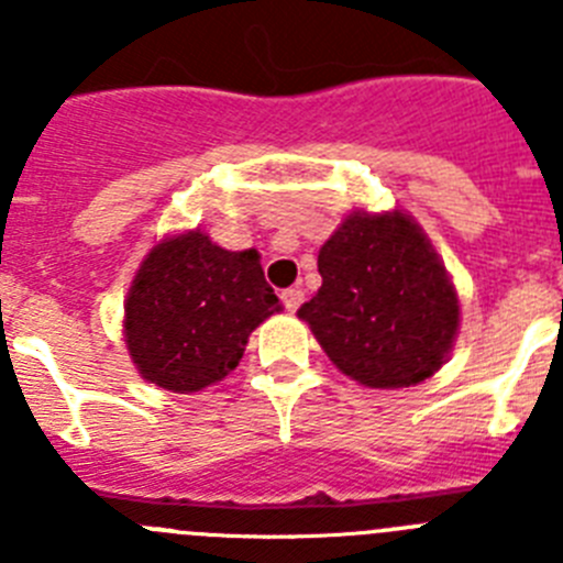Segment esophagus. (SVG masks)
I'll return each mask as SVG.
<instances>
[{
  "label": "esophagus",
  "mask_w": 563,
  "mask_h": 563,
  "mask_svg": "<svg viewBox=\"0 0 563 563\" xmlns=\"http://www.w3.org/2000/svg\"><path fill=\"white\" fill-rule=\"evenodd\" d=\"M282 301H285L287 310L296 312L298 307H301V301H305V292L298 290V287H287V290L282 292Z\"/></svg>",
  "instance_id": "34e87169"
}]
</instances>
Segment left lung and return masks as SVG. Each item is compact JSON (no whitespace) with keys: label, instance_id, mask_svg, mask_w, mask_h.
<instances>
[{"label":"left lung","instance_id":"1","mask_svg":"<svg viewBox=\"0 0 563 563\" xmlns=\"http://www.w3.org/2000/svg\"><path fill=\"white\" fill-rule=\"evenodd\" d=\"M321 287L298 318L346 377L406 389L442 369L460 332V296L411 213L352 211L318 251Z\"/></svg>","mask_w":563,"mask_h":563}]
</instances>
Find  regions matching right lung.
<instances>
[{"label":"right lung","instance_id":"right-lung-1","mask_svg":"<svg viewBox=\"0 0 563 563\" xmlns=\"http://www.w3.org/2000/svg\"><path fill=\"white\" fill-rule=\"evenodd\" d=\"M278 310L253 247L225 251L194 228L163 236L141 262L123 301V341L143 380L191 395L231 375L251 332Z\"/></svg>","mask_w":563,"mask_h":563}]
</instances>
